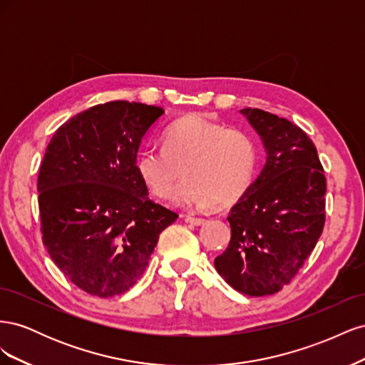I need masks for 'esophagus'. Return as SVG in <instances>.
I'll list each match as a JSON object with an SVG mask.
<instances>
[{"label":"esophagus","mask_w":365,"mask_h":365,"mask_svg":"<svg viewBox=\"0 0 365 365\" xmlns=\"http://www.w3.org/2000/svg\"><path fill=\"white\" fill-rule=\"evenodd\" d=\"M185 220L187 222H190V224H193V225H201V224H204L205 222V219L204 217H200V216H185Z\"/></svg>","instance_id":"34e87169"}]
</instances>
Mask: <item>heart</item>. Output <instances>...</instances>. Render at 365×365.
I'll list each match as a JSON object with an SVG mask.
<instances>
[{
    "mask_svg": "<svg viewBox=\"0 0 365 365\" xmlns=\"http://www.w3.org/2000/svg\"><path fill=\"white\" fill-rule=\"evenodd\" d=\"M259 163L260 149L248 130L187 115L164 130L163 148L138 152L137 170L150 192L163 200L172 196L184 172L187 178L175 192L176 202L227 207L250 190Z\"/></svg>",
    "mask_w": 365,
    "mask_h": 365,
    "instance_id": "obj_1",
    "label": "heart"
}]
</instances>
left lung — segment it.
<instances>
[{
	"label": "left lung",
	"instance_id": "left-lung-1",
	"mask_svg": "<svg viewBox=\"0 0 365 365\" xmlns=\"http://www.w3.org/2000/svg\"><path fill=\"white\" fill-rule=\"evenodd\" d=\"M267 149V164L231 207V239L215 268L236 291L271 295L311 256L326 220V176L312 140L289 120L257 108L240 111Z\"/></svg>",
	"mask_w": 365,
	"mask_h": 365
}]
</instances>
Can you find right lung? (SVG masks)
<instances>
[{
  "label": "right lung",
  "instance_id": "1",
  "mask_svg": "<svg viewBox=\"0 0 365 365\" xmlns=\"http://www.w3.org/2000/svg\"><path fill=\"white\" fill-rule=\"evenodd\" d=\"M164 109L114 101L54 132L38 176L42 242L56 267L86 294L126 292L145 272L161 231L178 213L153 202L137 152Z\"/></svg>",
  "mask_w": 365,
  "mask_h": 365
}]
</instances>
